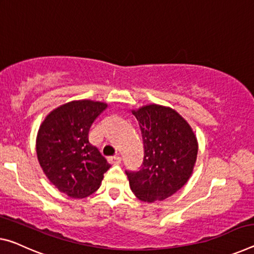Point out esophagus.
<instances>
[{
  "instance_id": "1",
  "label": "esophagus",
  "mask_w": 254,
  "mask_h": 254,
  "mask_svg": "<svg viewBox=\"0 0 254 254\" xmlns=\"http://www.w3.org/2000/svg\"><path fill=\"white\" fill-rule=\"evenodd\" d=\"M108 163L110 164H113V165H119L121 164V162H122V159H121L120 156H110L107 158Z\"/></svg>"
}]
</instances>
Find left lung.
Segmentation results:
<instances>
[{
	"label": "left lung",
	"mask_w": 254,
	"mask_h": 254,
	"mask_svg": "<svg viewBox=\"0 0 254 254\" xmlns=\"http://www.w3.org/2000/svg\"><path fill=\"white\" fill-rule=\"evenodd\" d=\"M132 114L141 130L144 157L138 172H126L131 190L144 202L170 198L193 173L198 155L194 132L171 107L150 104Z\"/></svg>",
	"instance_id": "left-lung-1"
}]
</instances>
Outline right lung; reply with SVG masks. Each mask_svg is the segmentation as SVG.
Masks as SVG:
<instances>
[{
  "label": "right lung",
  "instance_id": "add662e5",
  "mask_svg": "<svg viewBox=\"0 0 254 254\" xmlns=\"http://www.w3.org/2000/svg\"><path fill=\"white\" fill-rule=\"evenodd\" d=\"M106 103L73 100L48 114L40 124L36 152L50 182L73 199L97 191L111 165L89 142L90 127Z\"/></svg>",
  "mask_w": 254,
  "mask_h": 254
}]
</instances>
